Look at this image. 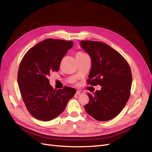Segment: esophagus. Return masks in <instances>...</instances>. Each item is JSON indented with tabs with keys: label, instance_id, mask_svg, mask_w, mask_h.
Wrapping results in <instances>:
<instances>
[{
	"label": "esophagus",
	"instance_id": "1",
	"mask_svg": "<svg viewBox=\"0 0 152 152\" xmlns=\"http://www.w3.org/2000/svg\"><path fill=\"white\" fill-rule=\"evenodd\" d=\"M84 93V91H81V90H77V93H76V94H78V95L83 94Z\"/></svg>",
	"mask_w": 152,
	"mask_h": 152
}]
</instances>
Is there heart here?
Segmentation results:
<instances>
[{
	"instance_id": "1",
	"label": "heart",
	"mask_w": 152,
	"mask_h": 152,
	"mask_svg": "<svg viewBox=\"0 0 152 152\" xmlns=\"http://www.w3.org/2000/svg\"><path fill=\"white\" fill-rule=\"evenodd\" d=\"M84 54V53H78L77 54Z\"/></svg>"
}]
</instances>
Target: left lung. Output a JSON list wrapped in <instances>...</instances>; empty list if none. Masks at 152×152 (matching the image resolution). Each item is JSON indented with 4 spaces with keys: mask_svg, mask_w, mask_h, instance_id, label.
I'll return each mask as SVG.
<instances>
[{
    "mask_svg": "<svg viewBox=\"0 0 152 152\" xmlns=\"http://www.w3.org/2000/svg\"><path fill=\"white\" fill-rule=\"evenodd\" d=\"M80 44L91 59L88 83L102 86L94 95L87 94L89 102L84 108L96 120H111L121 113L130 97L129 65L120 53L107 44L91 40H82Z\"/></svg>",
    "mask_w": 152,
    "mask_h": 152,
    "instance_id": "obj_1",
    "label": "left lung"
}]
</instances>
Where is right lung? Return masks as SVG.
Returning a JSON list of instances; mask_svg holds the SVG:
<instances>
[{
	"label": "right lung",
	"mask_w": 152,
	"mask_h": 152,
	"mask_svg": "<svg viewBox=\"0 0 152 152\" xmlns=\"http://www.w3.org/2000/svg\"><path fill=\"white\" fill-rule=\"evenodd\" d=\"M72 41L45 39L25 54L18 73V84L29 113L44 122L53 120L65 109L76 90L70 87L53 89L48 77L59 70L62 58L71 49Z\"/></svg>",
	"instance_id": "1"
}]
</instances>
